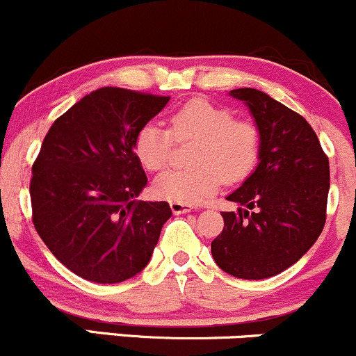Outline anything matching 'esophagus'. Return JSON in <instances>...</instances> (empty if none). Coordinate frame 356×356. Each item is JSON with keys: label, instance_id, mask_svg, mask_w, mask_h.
<instances>
[{"label": "esophagus", "instance_id": "34e87169", "mask_svg": "<svg viewBox=\"0 0 356 356\" xmlns=\"http://www.w3.org/2000/svg\"><path fill=\"white\" fill-rule=\"evenodd\" d=\"M170 208H172V213H174V215H182V213H189L191 209H193V207H191V204L175 203V201H172Z\"/></svg>", "mask_w": 356, "mask_h": 356}]
</instances>
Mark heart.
Listing matches in <instances>:
<instances>
[{"label":"heart","mask_w":356,"mask_h":356,"mask_svg":"<svg viewBox=\"0 0 356 356\" xmlns=\"http://www.w3.org/2000/svg\"><path fill=\"white\" fill-rule=\"evenodd\" d=\"M174 136L197 138L189 168L159 175L153 189L175 203L196 204L213 196L223 181H244L261 155V131L252 121L235 119L225 107L191 99L170 114V129L149 121L134 136V153L147 170L159 172L170 162Z\"/></svg>","instance_id":"1"}]
</instances>
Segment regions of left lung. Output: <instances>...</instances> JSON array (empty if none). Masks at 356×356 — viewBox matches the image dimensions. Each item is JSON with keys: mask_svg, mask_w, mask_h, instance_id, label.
Masks as SVG:
<instances>
[{"mask_svg": "<svg viewBox=\"0 0 356 356\" xmlns=\"http://www.w3.org/2000/svg\"><path fill=\"white\" fill-rule=\"evenodd\" d=\"M261 131L256 170L228 201L222 234L211 242L215 263L235 278L264 280L297 263L326 223L329 160L300 114L256 88L230 90Z\"/></svg>", "mask_w": 356, "mask_h": 356, "instance_id": "obj_1", "label": "left lung"}]
</instances>
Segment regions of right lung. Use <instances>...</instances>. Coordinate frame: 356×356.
I'll return each instance as SVG.
<instances>
[{
    "instance_id": "add662e5",
    "label": "right lung",
    "mask_w": 356,
    "mask_h": 356,
    "mask_svg": "<svg viewBox=\"0 0 356 356\" xmlns=\"http://www.w3.org/2000/svg\"><path fill=\"white\" fill-rule=\"evenodd\" d=\"M170 97L104 87L54 121L32 165L37 234L59 263L88 282L121 283L149 263L165 201H138L147 186L134 153L138 129Z\"/></svg>"
}]
</instances>
